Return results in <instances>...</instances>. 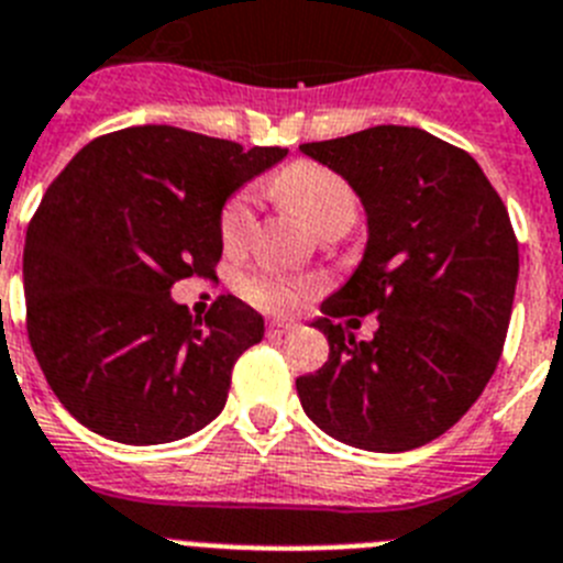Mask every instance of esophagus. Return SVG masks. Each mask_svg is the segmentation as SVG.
<instances>
[{
    "mask_svg": "<svg viewBox=\"0 0 563 563\" xmlns=\"http://www.w3.org/2000/svg\"><path fill=\"white\" fill-rule=\"evenodd\" d=\"M292 330H296V324H292V321H271V324H267V335H271V339H282V335H290Z\"/></svg>",
    "mask_w": 563,
    "mask_h": 563,
    "instance_id": "34e87169",
    "label": "esophagus"
}]
</instances>
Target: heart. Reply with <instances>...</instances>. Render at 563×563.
Wrapping results in <instances>:
<instances>
[{
    "mask_svg": "<svg viewBox=\"0 0 563 563\" xmlns=\"http://www.w3.org/2000/svg\"><path fill=\"white\" fill-rule=\"evenodd\" d=\"M276 187L319 235L339 224L350 228L358 213L353 187L335 170L313 165V162L287 167L276 179ZM253 224H256V201L250 190H239L224 201L222 216H219V235L224 247H242L253 233ZM307 290H310V282H299V278L264 276V273L242 278V292L262 310H292L305 299Z\"/></svg>",
    "mask_w": 563,
    "mask_h": 563,
    "instance_id": "1",
    "label": "heart"
}]
</instances>
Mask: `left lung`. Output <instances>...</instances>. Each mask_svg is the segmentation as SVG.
<instances>
[{"label":"left lung","mask_w":563,"mask_h":563,"mask_svg":"<svg viewBox=\"0 0 563 563\" xmlns=\"http://www.w3.org/2000/svg\"><path fill=\"white\" fill-rule=\"evenodd\" d=\"M301 151L350 181L369 228L362 264L313 321L330 355L296 378L301 407L350 446L416 450L496 373L518 282L510 213L467 151L419 128L378 124ZM369 312V342L332 321Z\"/></svg>","instance_id":"1"}]
</instances>
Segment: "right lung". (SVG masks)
<instances>
[{
	"mask_svg": "<svg viewBox=\"0 0 563 563\" xmlns=\"http://www.w3.org/2000/svg\"><path fill=\"white\" fill-rule=\"evenodd\" d=\"M285 153L142 124L93 139L53 179L25 235L27 339L76 421L144 446L224 410L264 319L235 296L194 319L170 287L213 276L224 201Z\"/></svg>",
	"mask_w": 563,
	"mask_h": 563,
	"instance_id": "1",
	"label": "right lung"
}]
</instances>
